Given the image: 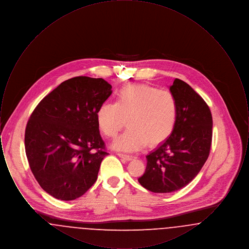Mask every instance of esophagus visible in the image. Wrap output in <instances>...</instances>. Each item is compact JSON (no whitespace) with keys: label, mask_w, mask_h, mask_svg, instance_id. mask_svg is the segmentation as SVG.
I'll return each instance as SVG.
<instances>
[{"label":"esophagus","mask_w":249,"mask_h":249,"mask_svg":"<svg viewBox=\"0 0 249 249\" xmlns=\"http://www.w3.org/2000/svg\"><path fill=\"white\" fill-rule=\"evenodd\" d=\"M118 155H119L120 158L125 159L126 160H133L135 158L133 155L125 154V153H118Z\"/></svg>","instance_id":"1"}]
</instances>
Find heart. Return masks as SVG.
Returning <instances> with one entry per match:
<instances>
[{
	"instance_id": "obj_1",
	"label": "heart",
	"mask_w": 249,
	"mask_h": 249,
	"mask_svg": "<svg viewBox=\"0 0 249 249\" xmlns=\"http://www.w3.org/2000/svg\"><path fill=\"white\" fill-rule=\"evenodd\" d=\"M178 117L177 99L168 90L142 85L130 84L116 93L115 104L99 107L96 119L101 132L115 138L125 126L129 128L114 143L115 148L134 151L147 142L160 144L174 132Z\"/></svg>"
}]
</instances>
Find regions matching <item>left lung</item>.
Masks as SVG:
<instances>
[{"instance_id": "obj_1", "label": "left lung", "mask_w": 249, "mask_h": 249, "mask_svg": "<svg viewBox=\"0 0 249 249\" xmlns=\"http://www.w3.org/2000/svg\"><path fill=\"white\" fill-rule=\"evenodd\" d=\"M170 90L178 102L176 128L165 142L146 156L144 174L138 178L144 189L156 193L186 187L207 160L212 143L213 119L204 100L178 78Z\"/></svg>"}]
</instances>
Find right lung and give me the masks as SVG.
I'll return each instance as SVG.
<instances>
[{
  "mask_svg": "<svg viewBox=\"0 0 249 249\" xmlns=\"http://www.w3.org/2000/svg\"><path fill=\"white\" fill-rule=\"evenodd\" d=\"M111 89L103 78L72 77L47 95L28 120L29 165L41 188L54 198H79L97 180L108 152L96 114Z\"/></svg>",
  "mask_w": 249,
  "mask_h": 249,
  "instance_id": "add662e5",
  "label": "right lung"
}]
</instances>
